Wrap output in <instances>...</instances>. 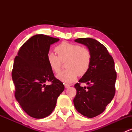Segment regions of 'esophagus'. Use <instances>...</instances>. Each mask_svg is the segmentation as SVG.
<instances>
[{"mask_svg":"<svg viewBox=\"0 0 132 132\" xmlns=\"http://www.w3.org/2000/svg\"><path fill=\"white\" fill-rule=\"evenodd\" d=\"M64 87H65V88H66V89H68V88H69V87H70V86H69V84H65V85H64Z\"/></svg>","mask_w":132,"mask_h":132,"instance_id":"34e87169","label":"esophagus"}]
</instances>
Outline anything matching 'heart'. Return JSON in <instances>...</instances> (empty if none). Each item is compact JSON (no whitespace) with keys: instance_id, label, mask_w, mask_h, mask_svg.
<instances>
[{"instance_id":"heart-1","label":"heart","mask_w":132,"mask_h":132,"mask_svg":"<svg viewBox=\"0 0 132 132\" xmlns=\"http://www.w3.org/2000/svg\"><path fill=\"white\" fill-rule=\"evenodd\" d=\"M56 53L47 55V61L51 70L55 73L60 72L61 62L65 61L66 70L60 72L57 78L66 84L72 82L78 76L84 75L90 67L91 54L88 48L77 44L63 42L56 47Z\"/></svg>"}]
</instances>
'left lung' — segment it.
Instances as JSON below:
<instances>
[{
	"label": "left lung",
	"mask_w": 132,
	"mask_h": 132,
	"mask_svg": "<svg viewBox=\"0 0 132 132\" xmlns=\"http://www.w3.org/2000/svg\"><path fill=\"white\" fill-rule=\"evenodd\" d=\"M75 42L88 48L91 61L89 70L75 85L77 92L74 105L82 116L92 118L102 113L114 97L117 78L114 61L107 48L95 39L80 38ZM82 82L88 86L81 87Z\"/></svg>",
	"instance_id": "left-lung-1"
}]
</instances>
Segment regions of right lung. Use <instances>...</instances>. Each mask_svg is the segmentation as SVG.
Listing matches in <instances>:
<instances>
[{
	"label": "right lung",
	"instance_id": "add662e5",
	"mask_svg": "<svg viewBox=\"0 0 132 132\" xmlns=\"http://www.w3.org/2000/svg\"><path fill=\"white\" fill-rule=\"evenodd\" d=\"M59 40L36 35L20 47L15 57L12 72L15 97L22 109L35 119H43L52 113L57 97L64 89L47 61L50 45ZM48 81L51 84L46 85Z\"/></svg>",
	"mask_w": 132,
	"mask_h": 132
}]
</instances>
